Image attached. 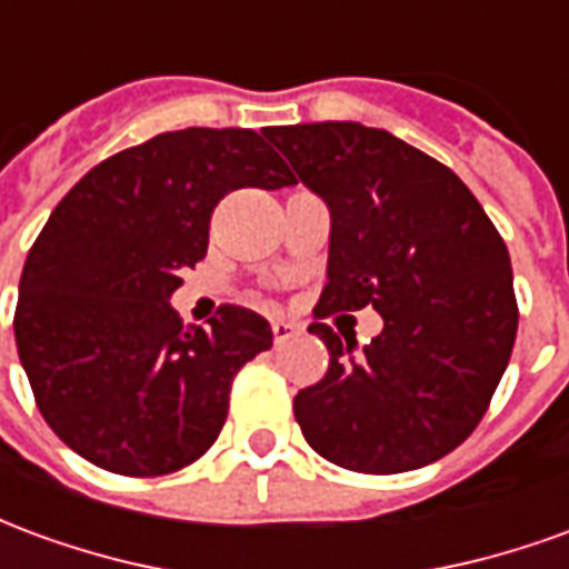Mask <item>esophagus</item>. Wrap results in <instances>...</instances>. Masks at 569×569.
<instances>
[{
    "label": "esophagus",
    "mask_w": 569,
    "mask_h": 569,
    "mask_svg": "<svg viewBox=\"0 0 569 569\" xmlns=\"http://www.w3.org/2000/svg\"><path fill=\"white\" fill-rule=\"evenodd\" d=\"M271 332H273V345L280 347V345H286L289 338H296V335L301 332V329H298L296 322H289V320H273L271 322Z\"/></svg>",
    "instance_id": "1"
}]
</instances>
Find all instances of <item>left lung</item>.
I'll use <instances>...</instances> for the list:
<instances>
[{"label":"left lung","instance_id":"8db88e82","mask_svg":"<svg viewBox=\"0 0 569 569\" xmlns=\"http://www.w3.org/2000/svg\"><path fill=\"white\" fill-rule=\"evenodd\" d=\"M332 212L329 283L308 332L329 371L296 420L329 463L393 476L451 453L478 427L512 357V261L476 194L445 163L357 121L268 128ZM366 303L385 329L362 358L321 320Z\"/></svg>","mask_w":569,"mask_h":569}]
</instances>
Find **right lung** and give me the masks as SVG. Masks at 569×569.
<instances>
[{"label":"right lung","mask_w":569,"mask_h":569,"mask_svg":"<svg viewBox=\"0 0 569 569\" xmlns=\"http://www.w3.org/2000/svg\"><path fill=\"white\" fill-rule=\"evenodd\" d=\"M283 186L296 176L261 133L188 128L106 158L57 203L20 273L14 341L63 445L133 478L210 451L234 375L273 332L237 305L210 329L182 326L170 296L228 191Z\"/></svg>","instance_id":"add662e5"}]
</instances>
